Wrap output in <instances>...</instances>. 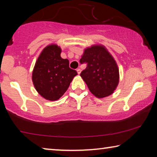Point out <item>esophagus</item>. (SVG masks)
Listing matches in <instances>:
<instances>
[{"mask_svg": "<svg viewBox=\"0 0 157 157\" xmlns=\"http://www.w3.org/2000/svg\"><path fill=\"white\" fill-rule=\"evenodd\" d=\"M77 72H78V75H79V74H80V73H81V69H79V68L77 69Z\"/></svg>", "mask_w": 157, "mask_h": 157, "instance_id": "esophagus-1", "label": "esophagus"}]
</instances>
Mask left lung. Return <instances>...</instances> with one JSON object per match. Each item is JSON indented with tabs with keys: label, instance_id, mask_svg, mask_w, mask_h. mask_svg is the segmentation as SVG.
<instances>
[{
	"label": "left lung",
	"instance_id": "8db88e82",
	"mask_svg": "<svg viewBox=\"0 0 157 157\" xmlns=\"http://www.w3.org/2000/svg\"><path fill=\"white\" fill-rule=\"evenodd\" d=\"M87 66L80 76L98 98L111 95L119 83V69L112 55L102 45H93L84 50L79 60Z\"/></svg>",
	"mask_w": 157,
	"mask_h": 157
}]
</instances>
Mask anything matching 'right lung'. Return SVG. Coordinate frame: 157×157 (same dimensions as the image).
I'll return each instance as SVG.
<instances>
[{
    "label": "right lung",
    "instance_id": "1",
    "mask_svg": "<svg viewBox=\"0 0 157 157\" xmlns=\"http://www.w3.org/2000/svg\"><path fill=\"white\" fill-rule=\"evenodd\" d=\"M62 49L57 44L45 47L39 55L33 71L34 88L46 100H59L67 91L73 78L78 75L69 68V61L61 57Z\"/></svg>",
    "mask_w": 157,
    "mask_h": 157
}]
</instances>
